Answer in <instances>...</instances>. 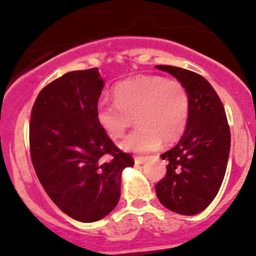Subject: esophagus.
<instances>
[{"label":"esophagus","mask_w":256,"mask_h":256,"mask_svg":"<svg viewBox=\"0 0 256 256\" xmlns=\"http://www.w3.org/2000/svg\"><path fill=\"white\" fill-rule=\"evenodd\" d=\"M146 160H148V158L146 156H136L134 158V164H137V165H142V164H144Z\"/></svg>","instance_id":"34e87169"}]
</instances>
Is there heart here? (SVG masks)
<instances>
[{"label":"heart","instance_id":"1","mask_svg":"<svg viewBox=\"0 0 256 256\" xmlns=\"http://www.w3.org/2000/svg\"><path fill=\"white\" fill-rule=\"evenodd\" d=\"M114 104L100 102L96 118L112 140L124 137L134 122L140 126L125 138V150L146 152L176 143L183 136L190 116L189 91L183 83L160 76H138L113 89Z\"/></svg>","mask_w":256,"mask_h":256}]
</instances>
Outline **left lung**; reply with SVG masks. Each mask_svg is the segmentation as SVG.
<instances>
[{"instance_id":"left-lung-1","label":"left lung","mask_w":256,"mask_h":256,"mask_svg":"<svg viewBox=\"0 0 256 256\" xmlns=\"http://www.w3.org/2000/svg\"><path fill=\"white\" fill-rule=\"evenodd\" d=\"M156 68L185 85L192 107L183 137L174 148L160 155L168 165L155 192L170 210L194 216L210 204L222 183L230 152V126L224 106L207 79L168 64Z\"/></svg>"}]
</instances>
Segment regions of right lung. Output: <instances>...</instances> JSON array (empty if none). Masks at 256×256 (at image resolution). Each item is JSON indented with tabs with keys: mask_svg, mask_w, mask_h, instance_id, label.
<instances>
[{
	"mask_svg": "<svg viewBox=\"0 0 256 256\" xmlns=\"http://www.w3.org/2000/svg\"><path fill=\"white\" fill-rule=\"evenodd\" d=\"M104 85L98 68L68 72L40 90L31 110L30 154L37 177L64 213L83 222L114 210L122 170L134 164L96 118Z\"/></svg>",
	"mask_w": 256,
	"mask_h": 256,
	"instance_id": "obj_1",
	"label": "right lung"
}]
</instances>
